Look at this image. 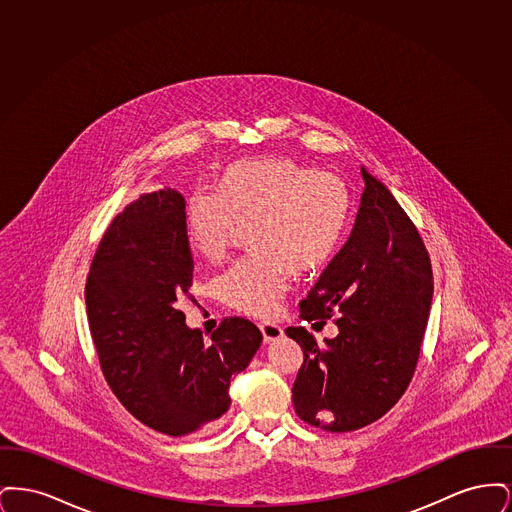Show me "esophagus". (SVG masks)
I'll use <instances>...</instances> for the list:
<instances>
[{"label":"esophagus","instance_id":"34e87169","mask_svg":"<svg viewBox=\"0 0 512 512\" xmlns=\"http://www.w3.org/2000/svg\"><path fill=\"white\" fill-rule=\"evenodd\" d=\"M259 330H261V334H263L265 343H272V341H278L284 338V330H282L278 324H272V322H261V324H259Z\"/></svg>","mask_w":512,"mask_h":512}]
</instances>
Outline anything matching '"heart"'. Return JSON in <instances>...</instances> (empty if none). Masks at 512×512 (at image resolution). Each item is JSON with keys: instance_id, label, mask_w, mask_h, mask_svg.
Here are the masks:
<instances>
[{"instance_id": "obj_1", "label": "heart", "mask_w": 512, "mask_h": 512, "mask_svg": "<svg viewBox=\"0 0 512 512\" xmlns=\"http://www.w3.org/2000/svg\"><path fill=\"white\" fill-rule=\"evenodd\" d=\"M349 219L345 184L292 157L240 161L222 172L219 192L195 190L184 209L190 249L220 263L238 224H249L255 251L217 278L220 299L251 317H272L288 292L292 270L311 274L340 247Z\"/></svg>"}]
</instances>
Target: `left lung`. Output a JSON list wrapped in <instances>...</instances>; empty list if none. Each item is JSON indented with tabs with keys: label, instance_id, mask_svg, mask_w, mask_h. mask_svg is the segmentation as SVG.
<instances>
[{
	"label": "left lung",
	"instance_id": "obj_1",
	"mask_svg": "<svg viewBox=\"0 0 512 512\" xmlns=\"http://www.w3.org/2000/svg\"><path fill=\"white\" fill-rule=\"evenodd\" d=\"M355 226L299 303L301 318L336 317L338 336L318 345L303 326L286 334L303 349L293 409L326 432L378 420L413 378L430 315L434 278L424 242L390 190L361 167Z\"/></svg>",
	"mask_w": 512,
	"mask_h": 512
}]
</instances>
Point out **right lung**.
<instances>
[{"mask_svg": "<svg viewBox=\"0 0 512 512\" xmlns=\"http://www.w3.org/2000/svg\"><path fill=\"white\" fill-rule=\"evenodd\" d=\"M186 201L165 188L124 207L99 242L86 309L109 388L149 428L188 436L230 407V380L251 363L263 334L224 318L211 340L186 326L178 301L194 280L184 232Z\"/></svg>", "mask_w": 512, "mask_h": 512, "instance_id": "obj_1", "label": "right lung"}]
</instances>
